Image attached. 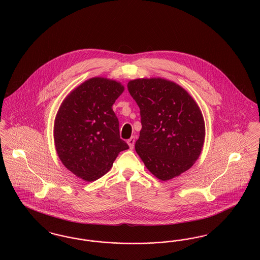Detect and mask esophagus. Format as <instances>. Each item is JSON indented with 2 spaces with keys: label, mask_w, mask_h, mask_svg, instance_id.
Segmentation results:
<instances>
[{
  "label": "esophagus",
  "mask_w": 260,
  "mask_h": 260,
  "mask_svg": "<svg viewBox=\"0 0 260 260\" xmlns=\"http://www.w3.org/2000/svg\"><path fill=\"white\" fill-rule=\"evenodd\" d=\"M135 142H136V138H135L134 136H132V137L127 140V144H128L129 148H134V146H135Z\"/></svg>",
  "instance_id": "34e87169"
}]
</instances>
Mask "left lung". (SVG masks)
<instances>
[{
    "label": "left lung",
    "instance_id": "obj_1",
    "mask_svg": "<svg viewBox=\"0 0 260 260\" xmlns=\"http://www.w3.org/2000/svg\"><path fill=\"white\" fill-rule=\"evenodd\" d=\"M142 128L136 151L157 178L170 180L189 170L205 141V122L198 104L183 87L161 79L129 81Z\"/></svg>",
    "mask_w": 260,
    "mask_h": 260
}]
</instances>
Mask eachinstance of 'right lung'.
<instances>
[{
  "instance_id": "obj_1",
  "label": "right lung",
  "mask_w": 260,
  "mask_h": 260,
  "mask_svg": "<svg viewBox=\"0 0 260 260\" xmlns=\"http://www.w3.org/2000/svg\"><path fill=\"white\" fill-rule=\"evenodd\" d=\"M124 90L116 81L91 78L67 95L56 114L57 155L66 169L86 181L109 172L118 154L128 149L120 138L119 120L112 109Z\"/></svg>"
}]
</instances>
